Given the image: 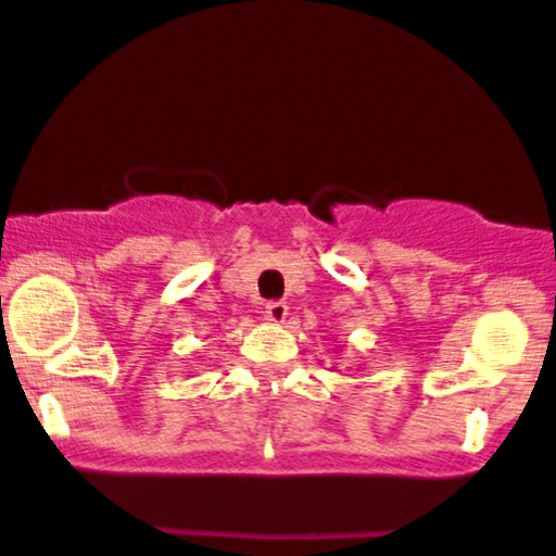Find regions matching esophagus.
<instances>
[{
  "mask_svg": "<svg viewBox=\"0 0 556 556\" xmlns=\"http://www.w3.org/2000/svg\"><path fill=\"white\" fill-rule=\"evenodd\" d=\"M285 317H288V304H285V301H268V304H266V320L285 323Z\"/></svg>",
  "mask_w": 556,
  "mask_h": 556,
  "instance_id": "1",
  "label": "esophagus"
}]
</instances>
